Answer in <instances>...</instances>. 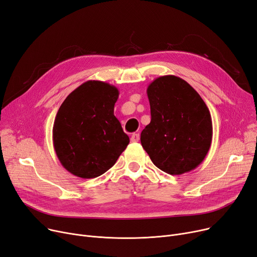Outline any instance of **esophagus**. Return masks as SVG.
I'll use <instances>...</instances> for the list:
<instances>
[{
	"label": "esophagus",
	"mask_w": 257,
	"mask_h": 257,
	"mask_svg": "<svg viewBox=\"0 0 257 257\" xmlns=\"http://www.w3.org/2000/svg\"><path fill=\"white\" fill-rule=\"evenodd\" d=\"M130 140L132 143H138L140 141V133H133Z\"/></svg>",
	"instance_id": "obj_1"
}]
</instances>
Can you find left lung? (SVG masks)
I'll use <instances>...</instances> for the list:
<instances>
[{
	"label": "left lung",
	"mask_w": 257,
	"mask_h": 257,
	"mask_svg": "<svg viewBox=\"0 0 257 257\" xmlns=\"http://www.w3.org/2000/svg\"><path fill=\"white\" fill-rule=\"evenodd\" d=\"M151 121L141 143L152 163L170 175L196 169L207 155L212 140L208 107L183 79L167 75L147 88Z\"/></svg>",
	"instance_id": "1"
}]
</instances>
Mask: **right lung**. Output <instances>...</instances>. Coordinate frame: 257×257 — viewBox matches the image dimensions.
I'll return each instance as SVG.
<instances>
[{
  "mask_svg": "<svg viewBox=\"0 0 257 257\" xmlns=\"http://www.w3.org/2000/svg\"><path fill=\"white\" fill-rule=\"evenodd\" d=\"M115 86L89 80L61 104L53 126V145L65 170L77 177L101 176L117 160L129 137L114 116Z\"/></svg>",
  "mask_w": 257,
  "mask_h": 257,
  "instance_id": "right-lung-1",
  "label": "right lung"
}]
</instances>
